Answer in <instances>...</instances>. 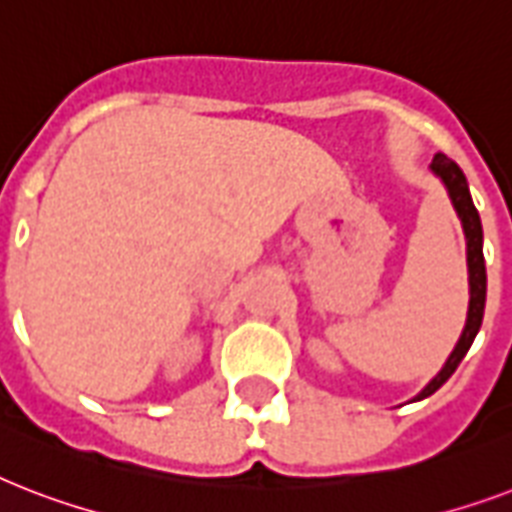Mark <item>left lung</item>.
<instances>
[{"instance_id":"obj_1","label":"left lung","mask_w":512,"mask_h":512,"mask_svg":"<svg viewBox=\"0 0 512 512\" xmlns=\"http://www.w3.org/2000/svg\"><path fill=\"white\" fill-rule=\"evenodd\" d=\"M430 172L444 183L452 207L457 212L462 223V233H465V252H468V287H470V300H468V319H465V329H462L460 340L454 345V350L446 358V364L441 366V372L425 385V388L412 398V401H422V398L433 396L441 385L454 374V369L460 366L465 353L470 350L473 340H476L481 321H484V305H486V263H484V228H481V217L478 209L470 199L468 180L462 175L457 164L444 154L433 156Z\"/></svg>"}]
</instances>
